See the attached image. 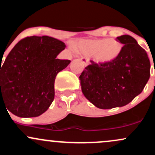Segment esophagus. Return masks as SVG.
Listing matches in <instances>:
<instances>
[{
	"label": "esophagus",
	"mask_w": 155,
	"mask_h": 155,
	"mask_svg": "<svg viewBox=\"0 0 155 155\" xmlns=\"http://www.w3.org/2000/svg\"><path fill=\"white\" fill-rule=\"evenodd\" d=\"M81 61H82V63L85 65V66H87V65L89 64V58L86 57H82L81 58Z\"/></svg>",
	"instance_id": "1"
}]
</instances>
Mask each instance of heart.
<instances>
[{
	"label": "heart",
	"instance_id": "b5f03b06",
	"mask_svg": "<svg viewBox=\"0 0 155 155\" xmlns=\"http://www.w3.org/2000/svg\"><path fill=\"white\" fill-rule=\"evenodd\" d=\"M123 49V44L113 38L87 40L81 41L78 51L87 56H94L100 64H109L119 57Z\"/></svg>",
	"mask_w": 155,
	"mask_h": 155
}]
</instances>
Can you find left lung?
Instances as JSON below:
<instances>
[{
    "label": "left lung",
    "instance_id": "1",
    "mask_svg": "<svg viewBox=\"0 0 155 155\" xmlns=\"http://www.w3.org/2000/svg\"><path fill=\"white\" fill-rule=\"evenodd\" d=\"M116 39L124 44L119 57L109 64L91 61L79 77L83 94L99 109L129 104L142 92L150 77V61L137 41L127 35Z\"/></svg>",
    "mask_w": 155,
    "mask_h": 155
}]
</instances>
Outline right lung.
I'll list each match as a JSON object with an SVG mask.
<instances>
[{
    "label": "right lung",
    "instance_id": "right-lung-1",
    "mask_svg": "<svg viewBox=\"0 0 155 155\" xmlns=\"http://www.w3.org/2000/svg\"><path fill=\"white\" fill-rule=\"evenodd\" d=\"M65 47L49 36L20 41L1 66V105L20 117L44 113L54 100L56 75L71 62L56 58Z\"/></svg>",
    "mask_w": 155,
    "mask_h": 155
}]
</instances>
